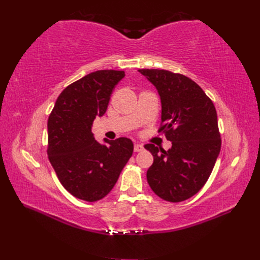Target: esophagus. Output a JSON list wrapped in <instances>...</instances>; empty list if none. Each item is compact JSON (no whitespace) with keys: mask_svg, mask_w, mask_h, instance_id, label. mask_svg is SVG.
Here are the masks:
<instances>
[{"mask_svg":"<svg viewBox=\"0 0 260 260\" xmlns=\"http://www.w3.org/2000/svg\"><path fill=\"white\" fill-rule=\"evenodd\" d=\"M144 146L142 144H135V152H142Z\"/></svg>","mask_w":260,"mask_h":260,"instance_id":"obj_1","label":"esophagus"}]
</instances>
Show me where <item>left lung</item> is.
<instances>
[{
	"instance_id": "1",
	"label": "left lung",
	"mask_w": 260,
	"mask_h": 260,
	"mask_svg": "<svg viewBox=\"0 0 260 260\" xmlns=\"http://www.w3.org/2000/svg\"><path fill=\"white\" fill-rule=\"evenodd\" d=\"M152 82L161 102L162 132L172 146L144 147L154 162L147 182L160 199L178 203L192 198L205 185L221 148L214 103L190 78L164 69H139Z\"/></svg>"
}]
</instances>
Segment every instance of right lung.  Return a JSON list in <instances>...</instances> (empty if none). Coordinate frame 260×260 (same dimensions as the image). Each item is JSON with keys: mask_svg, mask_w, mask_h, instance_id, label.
Returning a JSON list of instances; mask_svg holds the SVG:
<instances>
[{"mask_svg": "<svg viewBox=\"0 0 260 260\" xmlns=\"http://www.w3.org/2000/svg\"><path fill=\"white\" fill-rule=\"evenodd\" d=\"M124 77L121 70H98L69 84L48 120V155L61 185L75 198L100 201L112 191L133 153L128 138L101 144L92 124L107 109L111 94Z\"/></svg>", "mask_w": 260, "mask_h": 260, "instance_id": "1", "label": "right lung"}]
</instances>
